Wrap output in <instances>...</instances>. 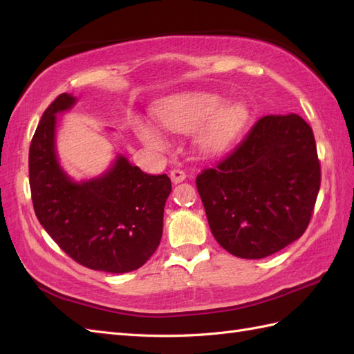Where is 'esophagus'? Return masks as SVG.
Masks as SVG:
<instances>
[{
  "label": "esophagus",
  "mask_w": 354,
  "mask_h": 354,
  "mask_svg": "<svg viewBox=\"0 0 354 354\" xmlns=\"http://www.w3.org/2000/svg\"><path fill=\"white\" fill-rule=\"evenodd\" d=\"M170 179H171L173 184L181 183V181H184V179H185V171L181 170V169H173L170 171Z\"/></svg>",
  "instance_id": "esophagus-1"
}]
</instances>
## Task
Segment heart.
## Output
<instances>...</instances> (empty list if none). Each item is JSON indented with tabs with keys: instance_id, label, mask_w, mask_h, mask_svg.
<instances>
[{
	"instance_id": "obj_1",
	"label": "heart",
	"mask_w": 354,
	"mask_h": 354,
	"mask_svg": "<svg viewBox=\"0 0 354 354\" xmlns=\"http://www.w3.org/2000/svg\"><path fill=\"white\" fill-rule=\"evenodd\" d=\"M222 99L208 93H189L170 97L156 108V118L165 129L187 133L205 124L198 133L199 147L208 153L227 149L236 140L245 123V109L240 104L222 108ZM140 138L150 147L164 146L161 133L152 124H140Z\"/></svg>"
}]
</instances>
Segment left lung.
I'll list each match as a JSON object with an SVG mask.
<instances>
[{"mask_svg":"<svg viewBox=\"0 0 354 354\" xmlns=\"http://www.w3.org/2000/svg\"><path fill=\"white\" fill-rule=\"evenodd\" d=\"M321 185L312 127L266 115L232 152L196 176L214 239L240 259H263L304 234Z\"/></svg>","mask_w":354,"mask_h":354,"instance_id":"8db88e82","label":"left lung"}]
</instances>
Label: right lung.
<instances>
[{
    "label": "right lung",
    "mask_w": 354,
    "mask_h": 354,
    "mask_svg": "<svg viewBox=\"0 0 354 354\" xmlns=\"http://www.w3.org/2000/svg\"><path fill=\"white\" fill-rule=\"evenodd\" d=\"M76 103L61 94L45 109L28 152V176L37 221L79 265L124 274L152 257L162 236L170 178L147 175L120 155L103 176L77 184L55 150L56 114Z\"/></svg>",
    "instance_id": "add662e5"
}]
</instances>
